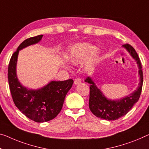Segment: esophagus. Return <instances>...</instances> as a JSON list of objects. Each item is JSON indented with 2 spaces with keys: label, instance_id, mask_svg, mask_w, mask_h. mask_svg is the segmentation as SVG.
I'll return each instance as SVG.
<instances>
[{
  "label": "esophagus",
  "instance_id": "obj_1",
  "mask_svg": "<svg viewBox=\"0 0 149 149\" xmlns=\"http://www.w3.org/2000/svg\"><path fill=\"white\" fill-rule=\"evenodd\" d=\"M81 78H79V77L76 78V79H75L74 81V84H79L80 83H81Z\"/></svg>",
  "mask_w": 149,
  "mask_h": 149
}]
</instances>
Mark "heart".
Returning a JSON list of instances; mask_svg holds the SVG:
<instances>
[{
    "label": "heart",
    "instance_id": "obj_1",
    "mask_svg": "<svg viewBox=\"0 0 149 149\" xmlns=\"http://www.w3.org/2000/svg\"><path fill=\"white\" fill-rule=\"evenodd\" d=\"M98 49L91 47L88 43H78L73 45L70 52L69 61L72 65H79L86 56L88 63L95 61L98 55Z\"/></svg>",
    "mask_w": 149,
    "mask_h": 149
}]
</instances>
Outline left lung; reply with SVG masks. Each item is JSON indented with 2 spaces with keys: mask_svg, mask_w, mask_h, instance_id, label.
<instances>
[{
  "mask_svg": "<svg viewBox=\"0 0 149 149\" xmlns=\"http://www.w3.org/2000/svg\"><path fill=\"white\" fill-rule=\"evenodd\" d=\"M129 52L131 56L136 61L139 68L140 82L139 86L134 92L127 97L118 100H111L102 95L91 78H86L85 82L91 84L90 96H89V109L93 114L98 118L108 120H114L125 116L128 113L133 105L138 101L140 98L143 82V70L140 58L133 47L129 44L123 45Z\"/></svg>",
  "mask_w": 149,
  "mask_h": 149,
  "instance_id": "obj_1",
  "label": "left lung"
}]
</instances>
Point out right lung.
I'll use <instances>...</instances> for the list:
<instances>
[{"label":"right lung","mask_w":149,"mask_h":149,"mask_svg":"<svg viewBox=\"0 0 149 149\" xmlns=\"http://www.w3.org/2000/svg\"><path fill=\"white\" fill-rule=\"evenodd\" d=\"M43 35L24 40L11 56L8 67L9 88L15 106L26 117L36 123L47 122L60 113L73 80L52 81L38 90H28L20 84L16 74L18 54L20 50L39 42Z\"/></svg>","instance_id":"obj_1"}]
</instances>
